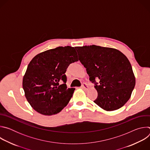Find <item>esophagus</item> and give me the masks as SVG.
I'll list each match as a JSON object with an SVG mask.
<instances>
[{"mask_svg":"<svg viewBox=\"0 0 150 150\" xmlns=\"http://www.w3.org/2000/svg\"><path fill=\"white\" fill-rule=\"evenodd\" d=\"M81 88H82L83 90H88V86L86 83H83L82 85V86H81Z\"/></svg>","mask_w":150,"mask_h":150,"instance_id":"obj_1","label":"esophagus"}]
</instances>
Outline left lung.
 <instances>
[{
    "mask_svg": "<svg viewBox=\"0 0 150 150\" xmlns=\"http://www.w3.org/2000/svg\"><path fill=\"white\" fill-rule=\"evenodd\" d=\"M79 60L95 83L94 102L106 111L117 110L129 100L135 85L131 63L119 50L96 45L75 47ZM99 81L98 84L95 79Z\"/></svg>",
    "mask_w": 150,
    "mask_h": 150,
    "instance_id": "8db88e82",
    "label": "left lung"
}]
</instances>
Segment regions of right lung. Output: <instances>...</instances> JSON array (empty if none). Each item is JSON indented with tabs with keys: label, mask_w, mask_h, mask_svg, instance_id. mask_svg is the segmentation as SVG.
<instances>
[{
	"label": "right lung",
	"mask_w": 150,
	"mask_h": 150,
	"mask_svg": "<svg viewBox=\"0 0 150 150\" xmlns=\"http://www.w3.org/2000/svg\"><path fill=\"white\" fill-rule=\"evenodd\" d=\"M77 61L75 48L69 46L50 49L33 57L23 77V87L36 112L51 116L67 106L75 89L67 88L65 72L71 63ZM62 81L64 83L60 84Z\"/></svg>",
	"instance_id": "1"
}]
</instances>
